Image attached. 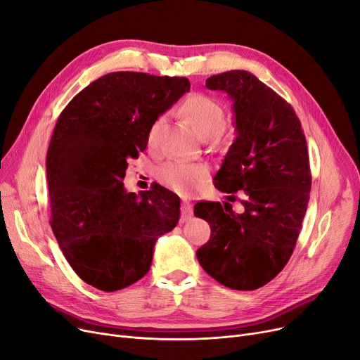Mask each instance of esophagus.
<instances>
[{"label":"esophagus","mask_w":360,"mask_h":360,"mask_svg":"<svg viewBox=\"0 0 360 360\" xmlns=\"http://www.w3.org/2000/svg\"><path fill=\"white\" fill-rule=\"evenodd\" d=\"M193 216V206L188 200H184L181 205V221L185 222Z\"/></svg>","instance_id":"1"}]
</instances>
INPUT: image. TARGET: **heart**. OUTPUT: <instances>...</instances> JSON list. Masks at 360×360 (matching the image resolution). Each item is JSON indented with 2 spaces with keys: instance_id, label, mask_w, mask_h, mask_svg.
Here are the masks:
<instances>
[{
  "instance_id": "1",
  "label": "heart",
  "mask_w": 360,
  "mask_h": 360,
  "mask_svg": "<svg viewBox=\"0 0 360 360\" xmlns=\"http://www.w3.org/2000/svg\"><path fill=\"white\" fill-rule=\"evenodd\" d=\"M182 113L190 119L195 131L202 138H213L222 131L225 124L224 107L206 94H191L181 105ZM166 119L155 117L147 132V144L150 148H158L160 134ZM159 181L169 190L181 195H190L209 178V169L200 163H186L182 160H172L160 166L158 172Z\"/></svg>"
}]
</instances>
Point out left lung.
<instances>
[{
	"label": "left lung",
	"instance_id": "obj_1",
	"mask_svg": "<svg viewBox=\"0 0 360 360\" xmlns=\"http://www.w3.org/2000/svg\"><path fill=\"white\" fill-rule=\"evenodd\" d=\"M206 86L233 101L237 138L213 181L229 200L243 190L244 212L198 201L194 214L212 233L197 259L219 284L252 291L284 269L299 238L311 186L306 136L292 107L255 75L224 72Z\"/></svg>",
	"mask_w": 360,
	"mask_h": 360
}]
</instances>
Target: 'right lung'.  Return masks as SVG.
<instances>
[{
  "label": "right lung",
  "mask_w": 360,
  "mask_h": 360,
  "mask_svg": "<svg viewBox=\"0 0 360 360\" xmlns=\"http://www.w3.org/2000/svg\"><path fill=\"white\" fill-rule=\"evenodd\" d=\"M188 91L186 77L113 72L60 113L46 153L50 225L86 284L107 292L135 284L150 271L155 241L176 226V194L159 184L127 193L123 178L147 148L151 122Z\"/></svg>",
  "instance_id": "obj_1"
}]
</instances>
